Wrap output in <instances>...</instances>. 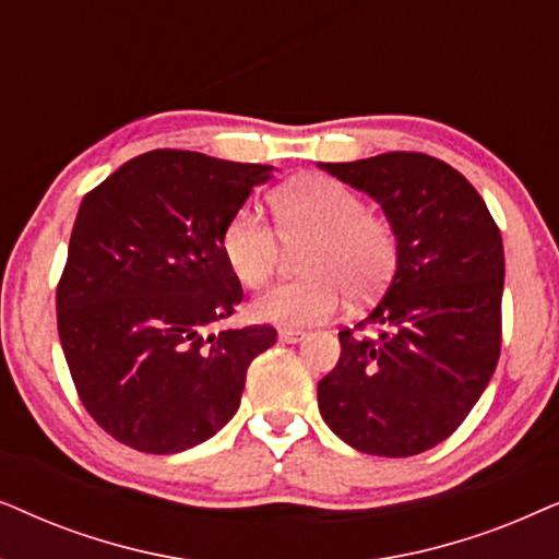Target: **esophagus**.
I'll return each instance as SVG.
<instances>
[{
    "label": "esophagus",
    "mask_w": 559,
    "mask_h": 559,
    "mask_svg": "<svg viewBox=\"0 0 559 559\" xmlns=\"http://www.w3.org/2000/svg\"><path fill=\"white\" fill-rule=\"evenodd\" d=\"M304 330H294V326H281L278 330V340L281 342H299V340H304Z\"/></svg>",
    "instance_id": "obj_1"
}]
</instances>
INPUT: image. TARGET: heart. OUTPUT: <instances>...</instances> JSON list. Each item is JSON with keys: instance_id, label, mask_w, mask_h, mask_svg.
<instances>
[{"instance_id": "obj_1", "label": "heart", "mask_w": 559, "mask_h": 559, "mask_svg": "<svg viewBox=\"0 0 559 559\" xmlns=\"http://www.w3.org/2000/svg\"><path fill=\"white\" fill-rule=\"evenodd\" d=\"M275 227L240 206L222 229V252L237 281L260 292L273 281L286 249L299 255L304 278L273 288L255 314L278 324H317L334 317L342 294L368 301L389 286L399 263L396 229L368 212L366 199L330 176H301L273 193Z\"/></svg>"}]
</instances>
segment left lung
Masks as SVG:
<instances>
[{"mask_svg":"<svg viewBox=\"0 0 559 559\" xmlns=\"http://www.w3.org/2000/svg\"><path fill=\"white\" fill-rule=\"evenodd\" d=\"M322 168L383 206L399 265L376 309L340 332L319 412L349 448L419 455L465 421L498 366L501 229L471 181L431 155L393 151Z\"/></svg>","mask_w":559,"mask_h":559,"instance_id":"8db88e82","label":"left lung"}]
</instances>
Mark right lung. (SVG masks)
<instances>
[{
  "mask_svg": "<svg viewBox=\"0 0 559 559\" xmlns=\"http://www.w3.org/2000/svg\"><path fill=\"white\" fill-rule=\"evenodd\" d=\"M267 178L271 166L163 147L81 202L56 288L58 337L81 404L117 442L170 455L235 416L275 330H206L242 301L222 229Z\"/></svg>",
  "mask_w": 559,
  "mask_h": 559,
  "instance_id": "right-lung-1",
  "label": "right lung"
}]
</instances>
